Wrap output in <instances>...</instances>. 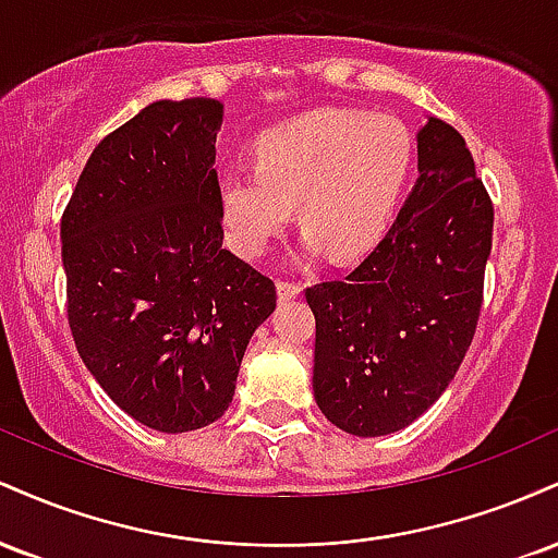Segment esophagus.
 Listing matches in <instances>:
<instances>
[{"label":"esophagus","mask_w":558,"mask_h":558,"mask_svg":"<svg viewBox=\"0 0 558 558\" xmlns=\"http://www.w3.org/2000/svg\"><path fill=\"white\" fill-rule=\"evenodd\" d=\"M301 296V286L293 283V280H278V299L288 301Z\"/></svg>","instance_id":"obj_1"}]
</instances>
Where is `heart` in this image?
I'll use <instances>...</instances> for the list:
<instances>
[{"label": "heart", "instance_id": "obj_1", "mask_svg": "<svg viewBox=\"0 0 558 558\" xmlns=\"http://www.w3.org/2000/svg\"><path fill=\"white\" fill-rule=\"evenodd\" d=\"M414 168V138L390 114L317 110L267 128L254 141V170L217 183L228 239L259 257L299 204L304 246L356 259L386 235Z\"/></svg>", "mask_w": 558, "mask_h": 558}]
</instances>
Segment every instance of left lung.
Segmentation results:
<instances>
[{"mask_svg": "<svg viewBox=\"0 0 558 558\" xmlns=\"http://www.w3.org/2000/svg\"><path fill=\"white\" fill-rule=\"evenodd\" d=\"M417 170L375 252L343 280L306 288L317 407L360 438L401 430L440 399L483 306L493 204L462 133L427 118Z\"/></svg>", "mask_w": 558, "mask_h": 558, "instance_id": "left-lung-1", "label": "left lung"}]
</instances>
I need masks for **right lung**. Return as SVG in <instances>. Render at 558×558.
<instances>
[{
	"label": "right lung",
	"instance_id": "1",
	"mask_svg": "<svg viewBox=\"0 0 558 558\" xmlns=\"http://www.w3.org/2000/svg\"><path fill=\"white\" fill-rule=\"evenodd\" d=\"M217 99L151 101L88 157L62 215L75 349L141 425L222 417L275 283L222 246Z\"/></svg>",
	"mask_w": 558,
	"mask_h": 558
}]
</instances>
